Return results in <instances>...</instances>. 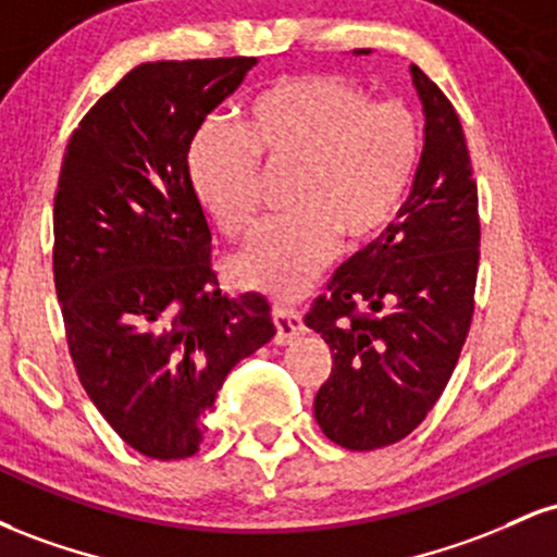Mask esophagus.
<instances>
[{
	"label": "esophagus",
	"instance_id": "1",
	"mask_svg": "<svg viewBox=\"0 0 557 557\" xmlns=\"http://www.w3.org/2000/svg\"><path fill=\"white\" fill-rule=\"evenodd\" d=\"M274 317V327H277V335H274V343L277 345H287L293 343V337L304 335V317H300L298 309H290V306L274 304L272 309Z\"/></svg>",
	"mask_w": 557,
	"mask_h": 557
}]
</instances>
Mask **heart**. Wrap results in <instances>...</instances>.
I'll use <instances>...</instances> for the list:
<instances>
[{
	"instance_id": "heart-1",
	"label": "heart",
	"mask_w": 557,
	"mask_h": 557,
	"mask_svg": "<svg viewBox=\"0 0 557 557\" xmlns=\"http://www.w3.org/2000/svg\"><path fill=\"white\" fill-rule=\"evenodd\" d=\"M259 162L298 164L287 207L230 261L246 287L296 298L335 251L374 240L398 216L419 162V123L332 75L280 81L248 104L240 136L207 125L188 151L196 201L227 238L259 220Z\"/></svg>"
}]
</instances>
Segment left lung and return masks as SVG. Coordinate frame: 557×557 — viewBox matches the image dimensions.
I'll return each mask as SVG.
<instances>
[{
	"label": "left lung",
	"mask_w": 557,
	"mask_h": 557,
	"mask_svg": "<svg viewBox=\"0 0 557 557\" xmlns=\"http://www.w3.org/2000/svg\"><path fill=\"white\" fill-rule=\"evenodd\" d=\"M411 78L424 112L411 194L398 222L345 261L330 296L306 314L332 350L314 419L348 450H376L417 430L443 395L474 314L479 198L463 127L417 65Z\"/></svg>",
	"instance_id": "left-lung-1"
}]
</instances>
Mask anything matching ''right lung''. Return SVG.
Segmentation results:
<instances>
[{
  "mask_svg": "<svg viewBox=\"0 0 557 557\" xmlns=\"http://www.w3.org/2000/svg\"><path fill=\"white\" fill-rule=\"evenodd\" d=\"M257 57L133 67L70 136L54 196V285L88 398L133 450L194 456L235 363L274 337L270 300L227 296L188 183L209 112Z\"/></svg>",
  "mask_w": 557,
  "mask_h": 557,
  "instance_id": "right-lung-1",
  "label": "right lung"
}]
</instances>
